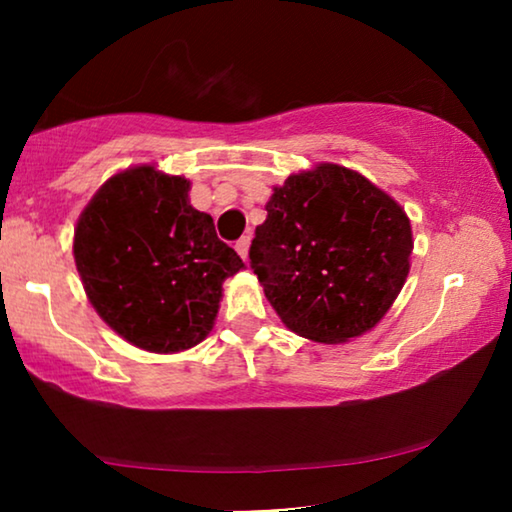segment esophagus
Returning a JSON list of instances; mask_svg holds the SVG:
<instances>
[{
  "label": "esophagus",
  "instance_id": "obj_1",
  "mask_svg": "<svg viewBox=\"0 0 512 512\" xmlns=\"http://www.w3.org/2000/svg\"><path fill=\"white\" fill-rule=\"evenodd\" d=\"M249 247H251L249 237H242V240H237L235 251L242 256V261H249Z\"/></svg>",
  "mask_w": 512,
  "mask_h": 512
}]
</instances>
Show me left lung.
Listing matches in <instances>:
<instances>
[{
    "instance_id": "1",
    "label": "left lung",
    "mask_w": 512,
    "mask_h": 512,
    "mask_svg": "<svg viewBox=\"0 0 512 512\" xmlns=\"http://www.w3.org/2000/svg\"><path fill=\"white\" fill-rule=\"evenodd\" d=\"M249 258L265 298L300 338L340 345L380 324L410 272L405 209L335 163L272 188Z\"/></svg>"
}]
</instances>
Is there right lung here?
<instances>
[{
	"label": "right lung",
	"instance_id": "obj_1",
	"mask_svg": "<svg viewBox=\"0 0 512 512\" xmlns=\"http://www.w3.org/2000/svg\"><path fill=\"white\" fill-rule=\"evenodd\" d=\"M188 191L191 181L153 163L128 167L97 188L74 228L90 305L144 352L177 354L205 340L223 282L244 268Z\"/></svg>",
	"mask_w": 512,
	"mask_h": 512
}]
</instances>
